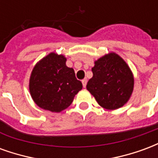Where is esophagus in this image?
Wrapping results in <instances>:
<instances>
[{
    "mask_svg": "<svg viewBox=\"0 0 158 158\" xmlns=\"http://www.w3.org/2000/svg\"><path fill=\"white\" fill-rule=\"evenodd\" d=\"M82 84L84 87H85L86 84H87V79H82Z\"/></svg>",
    "mask_w": 158,
    "mask_h": 158,
    "instance_id": "obj_1",
    "label": "esophagus"
}]
</instances>
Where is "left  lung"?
<instances>
[{
	"label": "left lung",
	"mask_w": 158,
	"mask_h": 158,
	"mask_svg": "<svg viewBox=\"0 0 158 158\" xmlns=\"http://www.w3.org/2000/svg\"><path fill=\"white\" fill-rule=\"evenodd\" d=\"M91 70L93 77L86 89L100 106L115 110L129 101L134 89V76L122 57L111 52L96 61Z\"/></svg>",
	"instance_id": "obj_1"
}]
</instances>
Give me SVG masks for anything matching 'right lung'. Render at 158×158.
I'll list each match as a JSON object with an SVG mask.
<instances>
[{
    "mask_svg": "<svg viewBox=\"0 0 158 158\" xmlns=\"http://www.w3.org/2000/svg\"><path fill=\"white\" fill-rule=\"evenodd\" d=\"M63 55L52 52L36 63L29 79L32 99L40 108L60 113L72 104L82 89V83L76 79L72 68L66 65Z\"/></svg>",
    "mask_w": 158,
    "mask_h": 158,
    "instance_id": "1",
    "label": "right lung"
}]
</instances>
